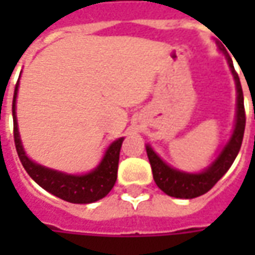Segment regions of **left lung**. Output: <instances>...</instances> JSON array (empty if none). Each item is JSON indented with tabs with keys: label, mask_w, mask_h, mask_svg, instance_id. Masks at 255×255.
Here are the masks:
<instances>
[{
	"label": "left lung",
	"mask_w": 255,
	"mask_h": 255,
	"mask_svg": "<svg viewBox=\"0 0 255 255\" xmlns=\"http://www.w3.org/2000/svg\"><path fill=\"white\" fill-rule=\"evenodd\" d=\"M219 49L223 51L226 56L231 75L236 82V93H237V103H236V123L231 133L229 142L223 146L220 153L213 162L199 173H189V171L179 170L171 167L170 164L163 160L162 157L154 152L150 144H146V153L149 162L152 166L153 179L156 181L157 187L164 191L167 196L176 199H194L201 194L207 193L211 187L220 180L231 167L233 162L236 160L237 154L240 152L244 129H246V112H244V98L241 89L240 78L234 71V65L231 58L224 51V48L219 45Z\"/></svg>",
	"instance_id": "8db88e82"
}]
</instances>
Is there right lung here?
<instances>
[{"label":"right lung","mask_w":255,"mask_h":255,"mask_svg":"<svg viewBox=\"0 0 255 255\" xmlns=\"http://www.w3.org/2000/svg\"><path fill=\"white\" fill-rule=\"evenodd\" d=\"M19 82L15 86L14 101H12V118H14V140L16 153L22 163L26 173L31 179L38 183L44 190L75 204H89L103 199L116 183L118 179V164H119V153L125 137L113 140L108 149L105 150L102 160L99 164L85 174H69L64 171L54 170L45 167L39 163L34 162L25 153L22 140L18 130L16 121V95H18Z\"/></svg>","instance_id":"right-lung-1"}]
</instances>
